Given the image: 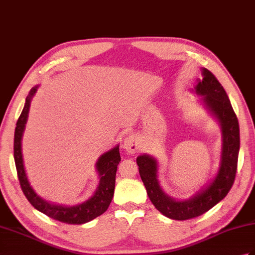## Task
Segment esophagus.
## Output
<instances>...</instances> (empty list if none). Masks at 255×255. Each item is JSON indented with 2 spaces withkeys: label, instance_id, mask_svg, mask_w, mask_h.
<instances>
[{
  "label": "esophagus",
  "instance_id": "1",
  "mask_svg": "<svg viewBox=\"0 0 255 255\" xmlns=\"http://www.w3.org/2000/svg\"><path fill=\"white\" fill-rule=\"evenodd\" d=\"M124 149L131 154L137 153L140 150V139L138 135L132 133L126 137L125 141H124Z\"/></svg>",
  "mask_w": 255,
  "mask_h": 255
}]
</instances>
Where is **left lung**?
Instances as JSON below:
<instances>
[{
	"instance_id": "left-lung-1",
	"label": "left lung",
	"mask_w": 255,
	"mask_h": 255,
	"mask_svg": "<svg viewBox=\"0 0 255 255\" xmlns=\"http://www.w3.org/2000/svg\"><path fill=\"white\" fill-rule=\"evenodd\" d=\"M203 79L195 86V92L203 96V101L222 125L223 149L220 170L209 187L187 201H175L165 194L156 178V161L149 155L137 157L139 174L147 195L155 208L171 220L186 221L204 214L222 201L232 189L240 147L239 123L228 96L221 82L209 69L203 68Z\"/></svg>"
}]
</instances>
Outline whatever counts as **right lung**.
Here are the masks:
<instances>
[{"mask_svg":"<svg viewBox=\"0 0 255 255\" xmlns=\"http://www.w3.org/2000/svg\"><path fill=\"white\" fill-rule=\"evenodd\" d=\"M35 91H37V88H32L30 90L15 128L14 158L21 190L34 209L42 212L43 214L53 218V220L72 225H81L90 222L96 217L102 215L108 210L110 203L112 202V199H113L117 165L121 162L120 146L117 145L114 149L100 156L97 163V168L100 176L99 187L96 193L93 194V197L86 201V202L66 208V206L50 204L46 201L39 198L30 185H29L25 168H23L21 154V137L27 122L29 108H30V101Z\"/></svg>","mask_w":255,"mask_h":255,"instance_id":"right-lung-1","label":"right lung"}]
</instances>
